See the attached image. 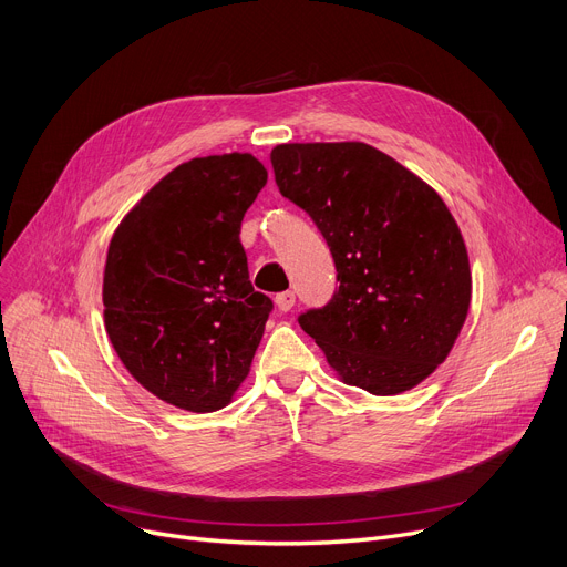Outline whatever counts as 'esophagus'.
Masks as SVG:
<instances>
[{"label":"esophagus","instance_id":"34e87169","mask_svg":"<svg viewBox=\"0 0 567 567\" xmlns=\"http://www.w3.org/2000/svg\"><path fill=\"white\" fill-rule=\"evenodd\" d=\"M293 303H296V293L293 291H282V293L276 296V306H278L280 312H289L293 308Z\"/></svg>","mask_w":567,"mask_h":567}]
</instances>
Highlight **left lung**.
<instances>
[{
	"instance_id": "left-lung-1",
	"label": "left lung",
	"mask_w": 567,
	"mask_h": 567,
	"mask_svg": "<svg viewBox=\"0 0 567 567\" xmlns=\"http://www.w3.org/2000/svg\"><path fill=\"white\" fill-rule=\"evenodd\" d=\"M276 184L331 248L340 287L299 315L355 389L398 395L451 353L471 303L462 231L413 172L363 142L278 144Z\"/></svg>"
}]
</instances>
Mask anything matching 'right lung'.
<instances>
[{
	"instance_id": "obj_1",
	"label": "right lung",
	"mask_w": 567,
	"mask_h": 567,
	"mask_svg": "<svg viewBox=\"0 0 567 567\" xmlns=\"http://www.w3.org/2000/svg\"><path fill=\"white\" fill-rule=\"evenodd\" d=\"M266 176L250 154L193 158L112 236L105 329L126 370L167 404L218 411L250 372L274 303L252 289L238 234Z\"/></svg>"
}]
</instances>
